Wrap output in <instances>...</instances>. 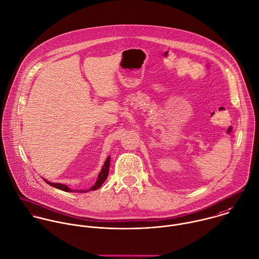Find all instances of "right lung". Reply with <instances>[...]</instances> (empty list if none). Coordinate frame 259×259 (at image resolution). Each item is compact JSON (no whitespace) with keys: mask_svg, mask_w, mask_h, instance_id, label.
Wrapping results in <instances>:
<instances>
[{"mask_svg":"<svg viewBox=\"0 0 259 259\" xmlns=\"http://www.w3.org/2000/svg\"><path fill=\"white\" fill-rule=\"evenodd\" d=\"M109 164H110V157H107V159H106V161H105L104 165L102 166L101 171H100V172L98 174V177H97V180H96L95 184H94L92 187H90L89 189H87V190H72L71 188H69L68 186H66V185H64V184H60V183H52V182L47 181L46 179H44V181H45L48 185H50V186H52V187H54V188H56V189L62 190V191H64V192L87 193V192H89V191L97 190L99 187H101V185L104 183V181L106 180V178H107V176H108V172H109Z\"/></svg>","mask_w":259,"mask_h":259,"instance_id":"right-lung-1","label":"right lung"}]
</instances>
